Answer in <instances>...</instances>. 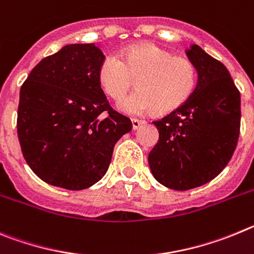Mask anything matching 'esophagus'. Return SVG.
Here are the masks:
<instances>
[{
	"instance_id": "obj_1",
	"label": "esophagus",
	"mask_w": 254,
	"mask_h": 254,
	"mask_svg": "<svg viewBox=\"0 0 254 254\" xmlns=\"http://www.w3.org/2000/svg\"><path fill=\"white\" fill-rule=\"evenodd\" d=\"M131 124H132V129L136 130V129H139V127H140L141 125L144 124V122H143V120H138V119H132Z\"/></svg>"
}]
</instances>
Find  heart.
<instances>
[{
  "instance_id": "obj_1",
  "label": "heart",
  "mask_w": 254,
  "mask_h": 254,
  "mask_svg": "<svg viewBox=\"0 0 254 254\" xmlns=\"http://www.w3.org/2000/svg\"><path fill=\"white\" fill-rule=\"evenodd\" d=\"M138 78L139 90L118 102V109L131 116H140L158 109L172 111L192 95L197 81L195 65L171 52L152 44L140 43L107 54L99 68V81L105 92L120 99Z\"/></svg>"
}]
</instances>
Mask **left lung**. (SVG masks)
Here are the masks:
<instances>
[{
    "instance_id": "8db88e82",
    "label": "left lung",
    "mask_w": 254,
    "mask_h": 254,
    "mask_svg": "<svg viewBox=\"0 0 254 254\" xmlns=\"http://www.w3.org/2000/svg\"><path fill=\"white\" fill-rule=\"evenodd\" d=\"M186 56L197 70L196 88L184 105L153 122L159 139L148 155L155 180L177 191L215 178L229 163L241 129V93L227 67L196 44Z\"/></svg>"
}]
</instances>
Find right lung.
<instances>
[{
    "mask_svg": "<svg viewBox=\"0 0 254 254\" xmlns=\"http://www.w3.org/2000/svg\"><path fill=\"white\" fill-rule=\"evenodd\" d=\"M105 56L69 44L33 68L20 90L17 136L25 161L43 181L88 189L110 166L114 145L131 130L110 106L99 81Z\"/></svg>",
    "mask_w": 254,
    "mask_h": 254,
    "instance_id": "right-lung-1",
    "label": "right lung"
}]
</instances>
